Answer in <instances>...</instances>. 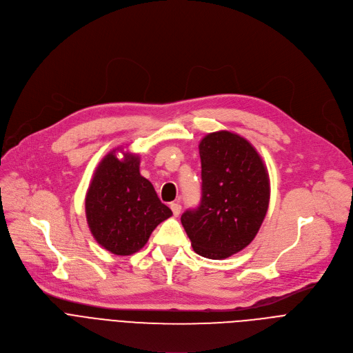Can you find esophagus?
Returning a JSON list of instances; mask_svg holds the SVG:
<instances>
[{
  "instance_id": "1",
  "label": "esophagus",
  "mask_w": 353,
  "mask_h": 353,
  "mask_svg": "<svg viewBox=\"0 0 353 353\" xmlns=\"http://www.w3.org/2000/svg\"><path fill=\"white\" fill-rule=\"evenodd\" d=\"M170 210H172V212H173L174 216H179L180 212H181V205H180L179 203H172V204H170Z\"/></svg>"
}]
</instances>
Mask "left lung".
<instances>
[{"label":"left lung","mask_w":353,"mask_h":353,"mask_svg":"<svg viewBox=\"0 0 353 353\" xmlns=\"http://www.w3.org/2000/svg\"><path fill=\"white\" fill-rule=\"evenodd\" d=\"M201 204L181 215L196 254L223 260L259 233L270 204V177L254 146L230 131L205 135L199 145Z\"/></svg>","instance_id":"8db88e82"}]
</instances>
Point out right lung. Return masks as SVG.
I'll return each instance as SVG.
<instances>
[{"label": "right lung", "instance_id": "right-lung-1", "mask_svg": "<svg viewBox=\"0 0 353 353\" xmlns=\"http://www.w3.org/2000/svg\"><path fill=\"white\" fill-rule=\"evenodd\" d=\"M119 150L123 159L119 160ZM85 212L94 240L116 256L141 250L150 233L172 211L161 203L149 180L139 173V155L113 149L97 165L90 180Z\"/></svg>", "mask_w": 353, "mask_h": 353}]
</instances>
